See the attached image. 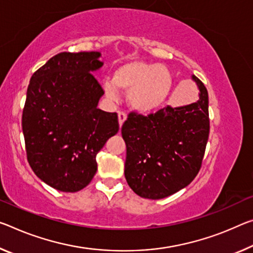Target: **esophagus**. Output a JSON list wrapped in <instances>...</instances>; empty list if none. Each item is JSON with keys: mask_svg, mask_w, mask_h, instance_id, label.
Returning <instances> with one entry per match:
<instances>
[{"mask_svg": "<svg viewBox=\"0 0 253 253\" xmlns=\"http://www.w3.org/2000/svg\"><path fill=\"white\" fill-rule=\"evenodd\" d=\"M127 118V115L124 111H118V120H119V126L122 127L123 124L125 123V120Z\"/></svg>", "mask_w": 253, "mask_h": 253, "instance_id": "1", "label": "esophagus"}]
</instances>
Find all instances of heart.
<instances>
[{
	"label": "heart",
	"instance_id": "heart-1",
	"mask_svg": "<svg viewBox=\"0 0 253 253\" xmlns=\"http://www.w3.org/2000/svg\"><path fill=\"white\" fill-rule=\"evenodd\" d=\"M103 90L110 100H117L118 92H128L129 107L139 114H152L164 106L172 90V76L166 66L142 61L120 65Z\"/></svg>",
	"mask_w": 253,
	"mask_h": 253
}]
</instances>
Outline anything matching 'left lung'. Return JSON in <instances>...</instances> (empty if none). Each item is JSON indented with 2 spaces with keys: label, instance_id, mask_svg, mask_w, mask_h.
Instances as JSON below:
<instances>
[{
  "label": "left lung",
  "instance_id": "1",
  "mask_svg": "<svg viewBox=\"0 0 253 253\" xmlns=\"http://www.w3.org/2000/svg\"><path fill=\"white\" fill-rule=\"evenodd\" d=\"M199 100L168 106L148 116L131 111L122 127L126 143L125 178L135 194L162 199L187 187L202 167L210 135L208 93L192 75Z\"/></svg>",
  "mask_w": 253,
  "mask_h": 253
}]
</instances>
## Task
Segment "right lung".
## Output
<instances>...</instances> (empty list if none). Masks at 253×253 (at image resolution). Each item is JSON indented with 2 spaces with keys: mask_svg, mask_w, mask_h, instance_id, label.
<instances>
[{
  "mask_svg": "<svg viewBox=\"0 0 253 253\" xmlns=\"http://www.w3.org/2000/svg\"><path fill=\"white\" fill-rule=\"evenodd\" d=\"M99 51L59 53L33 74L22 112L27 159L56 190L83 189L97 172L95 156L118 133L116 112L98 108L105 91L92 72Z\"/></svg>",
  "mask_w": 253,
  "mask_h": 253,
  "instance_id": "1",
  "label": "right lung"
}]
</instances>
